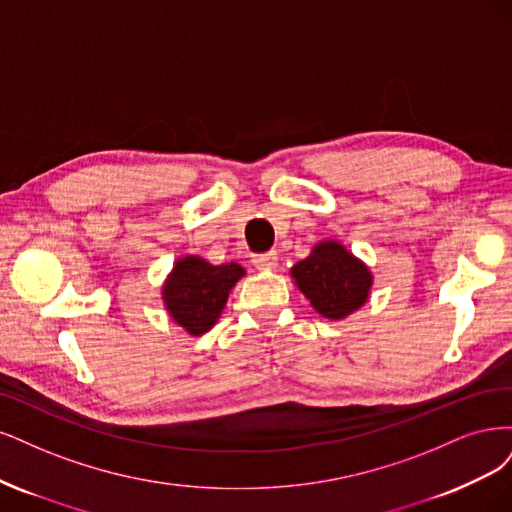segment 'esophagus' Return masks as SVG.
Returning <instances> with one entry per match:
<instances>
[{"instance_id": "1", "label": "esophagus", "mask_w": 512, "mask_h": 512, "mask_svg": "<svg viewBox=\"0 0 512 512\" xmlns=\"http://www.w3.org/2000/svg\"><path fill=\"white\" fill-rule=\"evenodd\" d=\"M276 251H268V253H261L253 257V266L257 270H272L276 266Z\"/></svg>"}]
</instances>
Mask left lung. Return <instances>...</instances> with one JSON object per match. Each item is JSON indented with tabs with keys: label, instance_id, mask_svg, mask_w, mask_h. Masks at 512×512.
<instances>
[{
	"label": "left lung",
	"instance_id": "left-lung-1",
	"mask_svg": "<svg viewBox=\"0 0 512 512\" xmlns=\"http://www.w3.org/2000/svg\"><path fill=\"white\" fill-rule=\"evenodd\" d=\"M291 278L325 319H344L368 302L372 274L336 240H323L295 263Z\"/></svg>",
	"mask_w": 512,
	"mask_h": 512
}]
</instances>
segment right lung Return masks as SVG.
<instances>
[{
    "instance_id": "1",
    "label": "right lung",
    "mask_w": 512,
    "mask_h": 512,
    "mask_svg": "<svg viewBox=\"0 0 512 512\" xmlns=\"http://www.w3.org/2000/svg\"><path fill=\"white\" fill-rule=\"evenodd\" d=\"M244 276L240 263H221L212 266L206 259L187 255L174 263L166 285H163V304L170 317L191 336H202L217 323L229 298V291Z\"/></svg>"
}]
</instances>
